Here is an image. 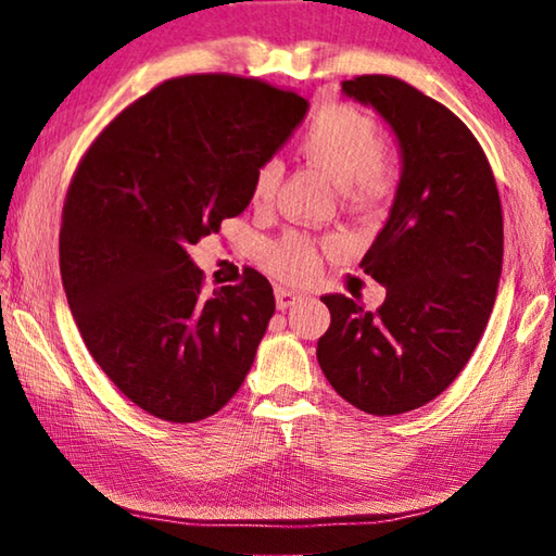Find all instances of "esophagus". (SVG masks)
<instances>
[{
  "label": "esophagus",
  "instance_id": "obj_1",
  "mask_svg": "<svg viewBox=\"0 0 556 556\" xmlns=\"http://www.w3.org/2000/svg\"><path fill=\"white\" fill-rule=\"evenodd\" d=\"M275 296H277L279 312H287V308H291L301 301V294H296V291H291V289H285V287H277Z\"/></svg>",
  "mask_w": 556,
  "mask_h": 556
}]
</instances>
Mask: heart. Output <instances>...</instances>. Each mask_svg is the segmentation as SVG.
<instances>
[{
    "label": "heart",
    "mask_w": 556,
    "mask_h": 556,
    "mask_svg": "<svg viewBox=\"0 0 556 556\" xmlns=\"http://www.w3.org/2000/svg\"><path fill=\"white\" fill-rule=\"evenodd\" d=\"M299 154L331 178L341 199L357 208H378L394 188V164L380 149V127L370 115L351 105H333L318 112L299 139ZM281 181L277 159L262 162L252 178V205H267ZM267 265L285 279H306L318 267L314 240L301 232H287L269 242Z\"/></svg>",
    "instance_id": "b5f03b06"
}]
</instances>
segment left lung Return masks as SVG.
Listing matches in <instances>:
<instances>
[{
    "label": "left lung",
    "mask_w": 556,
    "mask_h": 556,
    "mask_svg": "<svg viewBox=\"0 0 556 556\" xmlns=\"http://www.w3.org/2000/svg\"><path fill=\"white\" fill-rule=\"evenodd\" d=\"M400 149L388 220L361 260L388 287L378 312L326 294L331 326L316 357L353 407L390 417L439 397L491 318L503 269V211L491 164L454 112L390 75L343 83Z\"/></svg>",
    "instance_id": "8db88e82"
}]
</instances>
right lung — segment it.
<instances>
[{
  "mask_svg": "<svg viewBox=\"0 0 556 556\" xmlns=\"http://www.w3.org/2000/svg\"><path fill=\"white\" fill-rule=\"evenodd\" d=\"M308 100L235 75L166 80L105 127L68 188L61 277L90 355L137 407L191 425L232 400L275 316L257 269L203 296L191 244L252 201Z\"/></svg>",
  "mask_w": 556,
  "mask_h": 556,
  "instance_id": "add662e5",
  "label": "right lung"
}]
</instances>
